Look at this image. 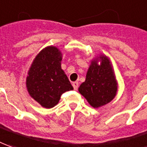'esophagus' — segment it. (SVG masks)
I'll use <instances>...</instances> for the list:
<instances>
[{
    "label": "esophagus",
    "instance_id": "1",
    "mask_svg": "<svg viewBox=\"0 0 147 147\" xmlns=\"http://www.w3.org/2000/svg\"><path fill=\"white\" fill-rule=\"evenodd\" d=\"M73 86H74V90H78V82H73Z\"/></svg>",
    "mask_w": 147,
    "mask_h": 147
}]
</instances>
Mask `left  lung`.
I'll use <instances>...</instances> for the list:
<instances>
[{"label":"left lung","instance_id":"left-lung-1","mask_svg":"<svg viewBox=\"0 0 147 147\" xmlns=\"http://www.w3.org/2000/svg\"><path fill=\"white\" fill-rule=\"evenodd\" d=\"M78 91L94 108L110 102L118 91V82L110 58L100 54L91 61L86 81L80 85Z\"/></svg>","mask_w":147,"mask_h":147}]
</instances>
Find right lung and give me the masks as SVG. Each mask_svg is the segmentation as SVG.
<instances>
[{
    "instance_id": "right-lung-1",
    "label": "right lung",
    "mask_w": 147,
    "mask_h": 147,
    "mask_svg": "<svg viewBox=\"0 0 147 147\" xmlns=\"http://www.w3.org/2000/svg\"><path fill=\"white\" fill-rule=\"evenodd\" d=\"M62 53L56 46H47L31 64L26 78L29 94L42 107L50 109L58 103L61 95L74 88L61 69Z\"/></svg>"
}]
</instances>
